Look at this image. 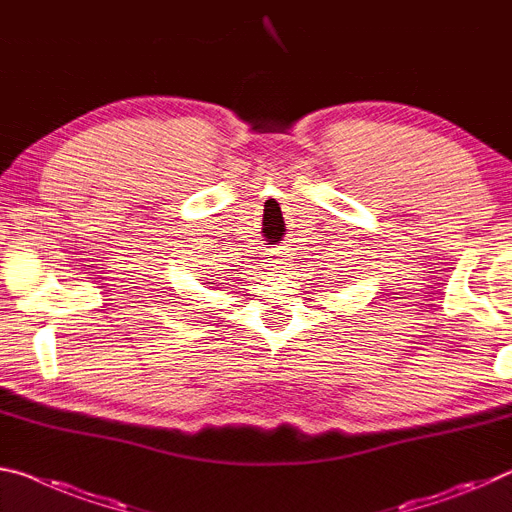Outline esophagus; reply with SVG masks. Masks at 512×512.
Masks as SVG:
<instances>
[{
    "label": "esophagus",
    "mask_w": 512,
    "mask_h": 512,
    "mask_svg": "<svg viewBox=\"0 0 512 512\" xmlns=\"http://www.w3.org/2000/svg\"><path fill=\"white\" fill-rule=\"evenodd\" d=\"M292 267V254L286 249H272L270 256L265 258V270L272 272V274H279V272H286Z\"/></svg>",
    "instance_id": "obj_1"
}]
</instances>
